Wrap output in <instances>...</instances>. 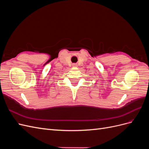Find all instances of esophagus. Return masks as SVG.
Listing matches in <instances>:
<instances>
[{
  "instance_id": "esophagus-1",
  "label": "esophagus",
  "mask_w": 149,
  "mask_h": 149,
  "mask_svg": "<svg viewBox=\"0 0 149 149\" xmlns=\"http://www.w3.org/2000/svg\"><path fill=\"white\" fill-rule=\"evenodd\" d=\"M73 66H76L77 65H76V64H73Z\"/></svg>"
}]
</instances>
